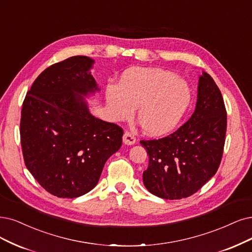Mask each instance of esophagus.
<instances>
[{"label":"esophagus","mask_w":252,"mask_h":252,"mask_svg":"<svg viewBox=\"0 0 252 252\" xmlns=\"http://www.w3.org/2000/svg\"><path fill=\"white\" fill-rule=\"evenodd\" d=\"M123 139H124V143L126 144V145H133L136 142L135 136L132 133H129V132H126L124 134V138Z\"/></svg>","instance_id":"obj_1"}]
</instances>
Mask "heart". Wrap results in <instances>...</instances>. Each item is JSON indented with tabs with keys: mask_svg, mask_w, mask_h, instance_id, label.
I'll use <instances>...</instances> for the list:
<instances>
[{
	"mask_svg": "<svg viewBox=\"0 0 252 252\" xmlns=\"http://www.w3.org/2000/svg\"><path fill=\"white\" fill-rule=\"evenodd\" d=\"M106 99L114 120L137 119L143 131L161 136L180 123L191 101V91L183 79L163 69H132L120 78L119 85H108Z\"/></svg>",
	"mask_w": 252,
	"mask_h": 252,
	"instance_id": "obj_1",
	"label": "heart"
}]
</instances>
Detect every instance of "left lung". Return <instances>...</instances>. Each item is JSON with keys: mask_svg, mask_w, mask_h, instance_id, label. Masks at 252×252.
I'll list each match as a JSON object with an SVG mask.
<instances>
[{"mask_svg": "<svg viewBox=\"0 0 252 252\" xmlns=\"http://www.w3.org/2000/svg\"><path fill=\"white\" fill-rule=\"evenodd\" d=\"M226 133V110L209 73L199 77L194 113L179 129L158 140H141L148 154L143 184L164 199H182L197 192L220 165Z\"/></svg>", "mask_w": 252, "mask_h": 252, "instance_id": "1", "label": "left lung"}]
</instances>
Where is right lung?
<instances>
[{
	"label": "right lung",
	"instance_id": "1",
	"mask_svg": "<svg viewBox=\"0 0 252 252\" xmlns=\"http://www.w3.org/2000/svg\"><path fill=\"white\" fill-rule=\"evenodd\" d=\"M91 58L74 56L44 69L22 108L21 143L28 170L60 198L95 187L104 165L123 143V128L90 114L84 96L99 91Z\"/></svg>",
	"mask_w": 252,
	"mask_h": 252
}]
</instances>
